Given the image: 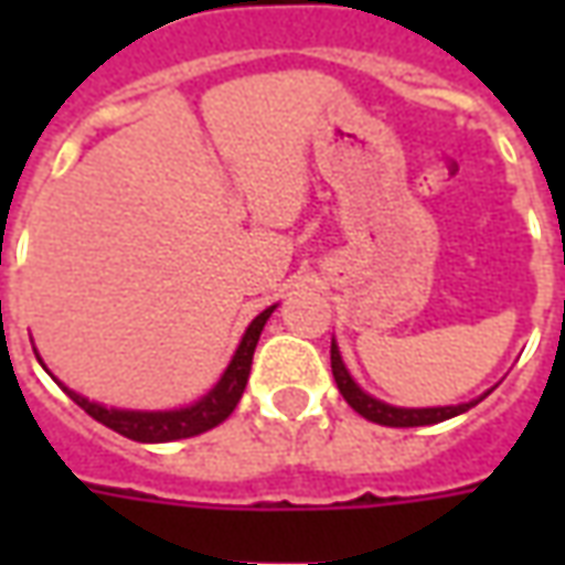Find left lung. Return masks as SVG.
Returning <instances> with one entry per match:
<instances>
[{
  "mask_svg": "<svg viewBox=\"0 0 565 565\" xmlns=\"http://www.w3.org/2000/svg\"><path fill=\"white\" fill-rule=\"evenodd\" d=\"M330 360H332V379L339 384V393L344 396V403L354 408L356 415H363L366 420L372 424H381V426H429V424H438V420H448V417H457L462 412H469L472 405H478L481 399H475V403H462V405H445V408H396V405H387V403H379V399H372L369 393H363L360 387L354 384V379L348 375V369L342 363V354H339V348L332 344L330 351Z\"/></svg>",
  "mask_w": 565,
  "mask_h": 565,
  "instance_id": "obj_1",
  "label": "left lung"
}]
</instances>
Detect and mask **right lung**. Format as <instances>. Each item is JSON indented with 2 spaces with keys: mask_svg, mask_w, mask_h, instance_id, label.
<instances>
[{
  "mask_svg": "<svg viewBox=\"0 0 565 565\" xmlns=\"http://www.w3.org/2000/svg\"><path fill=\"white\" fill-rule=\"evenodd\" d=\"M275 311V306L266 308L263 315L254 318V323L247 327L245 339L235 351L233 363L223 372V379L217 381V387L202 396L196 405L190 408H178V412H120V408H105L99 403H90L84 399L75 391H63L75 399V405H81L93 420H99L108 429H115L120 436L132 438V441H174V438H190L199 436V433H209L217 424H223L226 417L233 415L235 405L245 393L247 375H250V363H254V348L259 342V332L266 327V320Z\"/></svg>",
  "mask_w": 565,
  "mask_h": 565,
  "instance_id": "right-lung-1",
  "label": "right lung"
}]
</instances>
